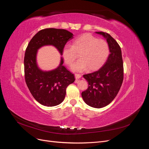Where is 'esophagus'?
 Returning a JSON list of instances; mask_svg holds the SVG:
<instances>
[{"instance_id":"1","label":"esophagus","mask_w":149,"mask_h":149,"mask_svg":"<svg viewBox=\"0 0 149 149\" xmlns=\"http://www.w3.org/2000/svg\"><path fill=\"white\" fill-rule=\"evenodd\" d=\"M74 76H75V78L76 79H79L81 77V75L79 74H74Z\"/></svg>"}]
</instances>
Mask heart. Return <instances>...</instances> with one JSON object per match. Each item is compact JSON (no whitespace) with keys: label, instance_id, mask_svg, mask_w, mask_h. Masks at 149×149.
Masks as SVG:
<instances>
[{"label":"heart","instance_id":"1","mask_svg":"<svg viewBox=\"0 0 149 149\" xmlns=\"http://www.w3.org/2000/svg\"><path fill=\"white\" fill-rule=\"evenodd\" d=\"M79 59L71 66L72 71L81 72L88 69H97L104 63L109 54L107 42L97 39L89 33H85L75 38L72 45H66L62 49L61 55L65 63L71 65L74 60Z\"/></svg>","mask_w":149,"mask_h":149}]
</instances>
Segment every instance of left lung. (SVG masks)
Listing matches in <instances>:
<instances>
[{"mask_svg":"<svg viewBox=\"0 0 149 149\" xmlns=\"http://www.w3.org/2000/svg\"><path fill=\"white\" fill-rule=\"evenodd\" d=\"M104 38L109 45L110 54L104 64L91 73L84 74L88 88L82 92L86 104L94 108L109 104L118 94L123 81L124 68L120 47L111 36L102 31H96Z\"/></svg>","mask_w":149,"mask_h":149,"instance_id":"left-lung-1","label":"left lung"}]
</instances>
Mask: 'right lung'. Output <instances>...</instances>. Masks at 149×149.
<instances>
[{
	"label": "right lung",
	"instance_id": "right-lung-1",
	"mask_svg": "<svg viewBox=\"0 0 149 149\" xmlns=\"http://www.w3.org/2000/svg\"><path fill=\"white\" fill-rule=\"evenodd\" d=\"M72 38L73 34L64 29H43L33 36L26 49L25 82L35 100L43 106L52 107L61 103L65 97L67 86L75 79L74 74L63 65L62 57L56 68L48 71L40 69L37 61L38 50L45 46H53L61 55L63 48Z\"/></svg>",
	"mask_w": 149,
	"mask_h": 149
}]
</instances>
